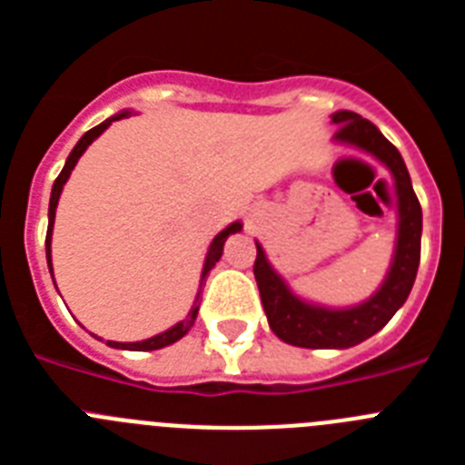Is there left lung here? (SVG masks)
Segmentation results:
<instances>
[{"label": "left lung", "instance_id": "left-lung-1", "mask_svg": "<svg viewBox=\"0 0 465 465\" xmlns=\"http://www.w3.org/2000/svg\"><path fill=\"white\" fill-rule=\"evenodd\" d=\"M332 123L338 125L335 139L354 143L380 158L396 179L398 191V242L389 277L381 289L368 302L351 310H326V307L307 305L295 298L289 286L270 268L268 258L256 244V274L262 307L268 314L270 328L279 340L305 349H347L363 342L389 323L398 307L408 300L417 277L419 258H421V204L414 195L408 167L401 153L371 121L361 118L354 111L332 114Z\"/></svg>", "mask_w": 465, "mask_h": 465}]
</instances>
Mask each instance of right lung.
<instances>
[{
    "label": "right lung",
    "mask_w": 465,
    "mask_h": 465,
    "mask_svg": "<svg viewBox=\"0 0 465 465\" xmlns=\"http://www.w3.org/2000/svg\"><path fill=\"white\" fill-rule=\"evenodd\" d=\"M127 116V111H123V114H118V116L109 118V121L100 123V125H94L93 130H88V133L84 134V137L79 139V143L74 146V151L69 153L67 163H64L63 172L57 174L55 183H53V193H51V204H48V232H46V258H48V270H51L53 274V265H51V235H53V221H55V207H57V200H60V193H63V186L67 183L69 174H72L74 165H76V160L84 155V151L88 149L90 143L94 142V139L100 137L102 133H104L106 127L111 125L114 121H121V118ZM242 230V223H232L228 225V228L223 230V232H219V235L213 237L212 246H209V253H207V261H204V270H203V279L207 277L209 270L219 262L221 253H223V244L225 240H228L232 232H240ZM197 310H200V305H197V300H195V305L191 307V312H188V316L183 319L182 323H176L174 328H170V331L165 332H160V335H155V338H149V340H142V342H111V340H106V344L109 347H116V349H130V351H153V349H163L167 347V344L176 342V340H182L183 335H186L188 331H191V326L195 323V316H197Z\"/></svg>",
    "instance_id": "obj_1"
}]
</instances>
